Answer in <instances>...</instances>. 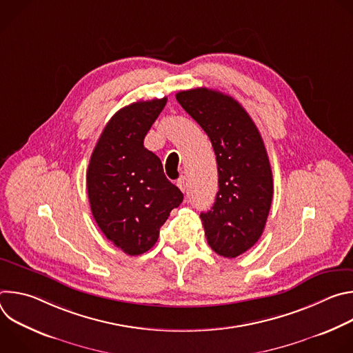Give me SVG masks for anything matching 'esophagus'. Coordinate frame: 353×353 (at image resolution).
<instances>
[{"instance_id": "1", "label": "esophagus", "mask_w": 353, "mask_h": 353, "mask_svg": "<svg viewBox=\"0 0 353 353\" xmlns=\"http://www.w3.org/2000/svg\"><path fill=\"white\" fill-rule=\"evenodd\" d=\"M177 187H179L183 192H185V190H187V180H185L184 176L177 180Z\"/></svg>"}]
</instances>
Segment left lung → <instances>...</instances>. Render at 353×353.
Wrapping results in <instances>:
<instances>
[{
    "label": "left lung",
    "instance_id": "left-lung-1",
    "mask_svg": "<svg viewBox=\"0 0 353 353\" xmlns=\"http://www.w3.org/2000/svg\"><path fill=\"white\" fill-rule=\"evenodd\" d=\"M181 108L211 139L219 190L214 207L201 214L210 247L234 259L261 237L270 214L274 184L259 128L232 96L208 88L181 90Z\"/></svg>",
    "mask_w": 353,
    "mask_h": 353
}]
</instances>
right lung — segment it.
Segmentation results:
<instances>
[{
	"instance_id": "obj_1",
	"label": "right lung",
	"mask_w": 353,
	"mask_h": 353,
	"mask_svg": "<svg viewBox=\"0 0 353 353\" xmlns=\"http://www.w3.org/2000/svg\"><path fill=\"white\" fill-rule=\"evenodd\" d=\"M168 99L120 109L100 135L86 173L92 215L103 234L128 256L152 248L159 229L183 192L172 184L161 159L143 146Z\"/></svg>"
}]
</instances>
